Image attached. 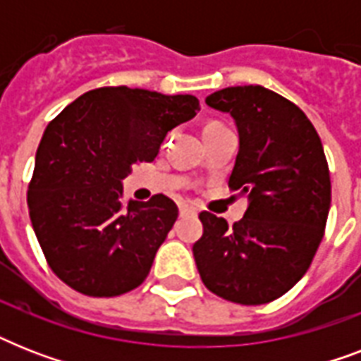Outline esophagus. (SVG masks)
<instances>
[{
    "label": "esophagus",
    "mask_w": 361,
    "mask_h": 361,
    "mask_svg": "<svg viewBox=\"0 0 361 361\" xmlns=\"http://www.w3.org/2000/svg\"><path fill=\"white\" fill-rule=\"evenodd\" d=\"M180 214L181 215H197V209L192 208V206H181Z\"/></svg>",
    "instance_id": "1"
}]
</instances>
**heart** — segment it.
Listing matches in <instances>:
<instances>
[{
  "label": "heart",
  "mask_w": 361,
  "mask_h": 361,
  "mask_svg": "<svg viewBox=\"0 0 361 361\" xmlns=\"http://www.w3.org/2000/svg\"><path fill=\"white\" fill-rule=\"evenodd\" d=\"M221 121H209L208 125H206V127H204V130H208V129H215V127H221Z\"/></svg>",
  "instance_id": "b5f03b06"
}]
</instances>
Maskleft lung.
<instances>
[{
	"mask_svg": "<svg viewBox=\"0 0 361 361\" xmlns=\"http://www.w3.org/2000/svg\"><path fill=\"white\" fill-rule=\"evenodd\" d=\"M206 103L236 120L240 152L228 187L249 206L232 226L202 212L192 255L209 292L262 305L302 279L324 238L331 204L324 147L300 106L262 86L225 87Z\"/></svg>",
	"mask_w": 361,
	"mask_h": 361,
	"instance_id": "1",
	"label": "left lung"
}]
</instances>
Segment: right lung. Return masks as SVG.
I'll return each instance as SVG.
<instances>
[{
    "label": "right lung",
    "mask_w": 361,
    "mask_h": 361,
    "mask_svg": "<svg viewBox=\"0 0 361 361\" xmlns=\"http://www.w3.org/2000/svg\"><path fill=\"white\" fill-rule=\"evenodd\" d=\"M200 110L192 95L97 87L65 106L37 147L30 219L48 266L73 290L112 298L140 286L178 219L172 198L125 200L133 163L157 157L176 125Z\"/></svg>",
    "instance_id": "1"
}]
</instances>
